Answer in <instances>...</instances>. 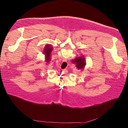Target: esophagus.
Segmentation results:
<instances>
[{
    "instance_id": "34e87169",
    "label": "esophagus",
    "mask_w": 128,
    "mask_h": 128,
    "mask_svg": "<svg viewBox=\"0 0 128 128\" xmlns=\"http://www.w3.org/2000/svg\"><path fill=\"white\" fill-rule=\"evenodd\" d=\"M62 61L63 62H66L67 61V60L66 59H65V58H63L62 60Z\"/></svg>"
}]
</instances>
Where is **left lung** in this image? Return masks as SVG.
<instances>
[{
	"label": "left lung",
	"mask_w": 128,
	"mask_h": 128,
	"mask_svg": "<svg viewBox=\"0 0 128 128\" xmlns=\"http://www.w3.org/2000/svg\"><path fill=\"white\" fill-rule=\"evenodd\" d=\"M52 46L50 45H48L46 46V47L44 49V52L45 53V56H46V61H49L51 60V53L53 50V48H51Z\"/></svg>",
	"instance_id": "1"
}]
</instances>
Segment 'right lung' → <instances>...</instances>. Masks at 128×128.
I'll return each instance as SVG.
<instances>
[{"mask_svg": "<svg viewBox=\"0 0 128 128\" xmlns=\"http://www.w3.org/2000/svg\"><path fill=\"white\" fill-rule=\"evenodd\" d=\"M72 61V63L76 64V67L78 69H83L86 64V59L84 57V56H81L76 58Z\"/></svg>", "mask_w": 128, "mask_h": 128, "instance_id": "add662e5", "label": "right lung"}]
</instances>
